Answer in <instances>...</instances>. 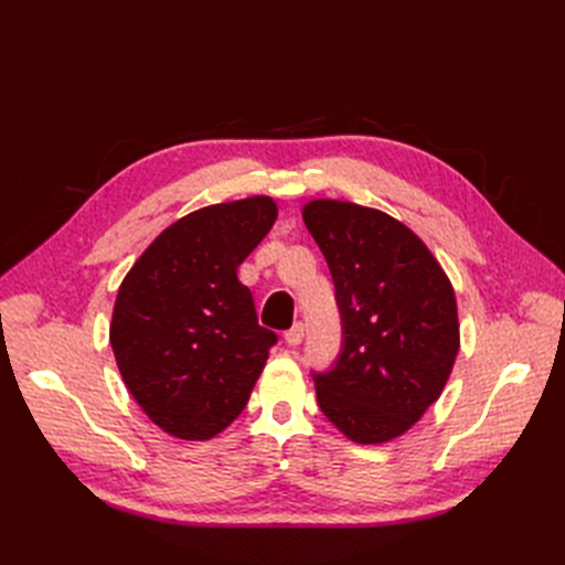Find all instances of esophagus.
Masks as SVG:
<instances>
[{"mask_svg": "<svg viewBox=\"0 0 565 565\" xmlns=\"http://www.w3.org/2000/svg\"><path fill=\"white\" fill-rule=\"evenodd\" d=\"M301 339H303V324H301V322H295L292 328H289V330L285 332L287 347H299V344H301Z\"/></svg>", "mask_w": 565, "mask_h": 565, "instance_id": "obj_1", "label": "esophagus"}]
</instances>
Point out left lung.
Masks as SVG:
<instances>
[{
	"label": "left lung",
	"instance_id": "1",
	"mask_svg": "<svg viewBox=\"0 0 565 565\" xmlns=\"http://www.w3.org/2000/svg\"><path fill=\"white\" fill-rule=\"evenodd\" d=\"M303 224L332 273L341 349L313 372L318 405L355 443L405 434L438 401L459 351L455 289L401 221L353 202L313 200Z\"/></svg>",
	"mask_w": 565,
	"mask_h": 565
}]
</instances>
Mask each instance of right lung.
<instances>
[{
    "label": "right lung",
    "instance_id": "right-lung-1",
    "mask_svg": "<svg viewBox=\"0 0 565 565\" xmlns=\"http://www.w3.org/2000/svg\"><path fill=\"white\" fill-rule=\"evenodd\" d=\"M276 216L266 195L198 210L162 231L119 285L110 347L162 431L207 440L245 409L278 334L259 324L237 266Z\"/></svg>",
    "mask_w": 565,
    "mask_h": 565
}]
</instances>
